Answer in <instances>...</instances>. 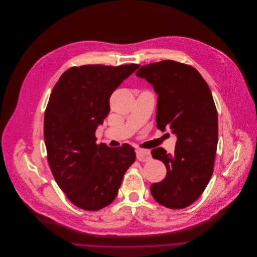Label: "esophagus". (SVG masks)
Returning <instances> with one entry per match:
<instances>
[{
	"label": "esophagus",
	"instance_id": "1",
	"mask_svg": "<svg viewBox=\"0 0 257 257\" xmlns=\"http://www.w3.org/2000/svg\"><path fill=\"white\" fill-rule=\"evenodd\" d=\"M152 156L151 153L148 150H143V149H139L137 150V159L141 162H147L149 160H151Z\"/></svg>",
	"mask_w": 257,
	"mask_h": 257
}]
</instances>
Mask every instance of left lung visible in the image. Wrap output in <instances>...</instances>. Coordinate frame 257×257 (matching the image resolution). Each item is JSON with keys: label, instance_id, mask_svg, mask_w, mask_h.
Returning a JSON list of instances; mask_svg holds the SVG:
<instances>
[{"label": "left lung", "instance_id": "1", "mask_svg": "<svg viewBox=\"0 0 257 257\" xmlns=\"http://www.w3.org/2000/svg\"><path fill=\"white\" fill-rule=\"evenodd\" d=\"M137 76L158 95L157 127L177 137L172 155L163 148L151 152L167 169L162 181L151 185V193L166 208H186L201 195L214 171L218 113L211 89L196 69L169 60L143 66Z\"/></svg>", "mask_w": 257, "mask_h": 257}]
</instances>
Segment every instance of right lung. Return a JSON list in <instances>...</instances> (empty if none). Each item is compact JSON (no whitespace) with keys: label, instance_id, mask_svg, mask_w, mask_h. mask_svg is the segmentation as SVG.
Returning <instances> with one entry per match:
<instances>
[{"label":"right lung","instance_id":"1","mask_svg":"<svg viewBox=\"0 0 257 257\" xmlns=\"http://www.w3.org/2000/svg\"><path fill=\"white\" fill-rule=\"evenodd\" d=\"M139 67H73L51 91L44 113L47 160L58 185L80 209L98 211L110 204L136 160L127 144L97 145L95 132L109 113L113 91Z\"/></svg>","mask_w":257,"mask_h":257}]
</instances>
